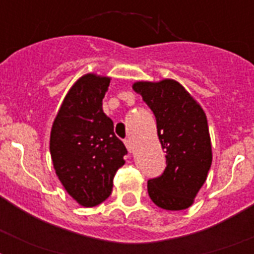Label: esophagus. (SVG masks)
I'll return each mask as SVG.
<instances>
[{"instance_id":"esophagus-1","label":"esophagus","mask_w":254,"mask_h":254,"mask_svg":"<svg viewBox=\"0 0 254 254\" xmlns=\"http://www.w3.org/2000/svg\"><path fill=\"white\" fill-rule=\"evenodd\" d=\"M124 143H125V146H127V151H129V153H133V150H134V146H133V142H131L130 139H125V141H124Z\"/></svg>"}]
</instances>
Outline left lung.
<instances>
[{
    "label": "left lung",
    "mask_w": 254,
    "mask_h": 254,
    "mask_svg": "<svg viewBox=\"0 0 254 254\" xmlns=\"http://www.w3.org/2000/svg\"><path fill=\"white\" fill-rule=\"evenodd\" d=\"M133 89L142 96L157 120V133L166 153L162 175L147 181L154 204L167 211L189 208L204 185L212 163V149L204 111L178 81H137Z\"/></svg>",
    "instance_id": "left-lung-1"
}]
</instances>
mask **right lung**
<instances>
[{
    "label": "right lung",
    "mask_w": 254,
    "mask_h": 254,
    "mask_svg": "<svg viewBox=\"0 0 254 254\" xmlns=\"http://www.w3.org/2000/svg\"><path fill=\"white\" fill-rule=\"evenodd\" d=\"M111 79L87 73L71 87L54 120L50 153L65 191L84 207H95L112 192L116 171L127 150L103 112Z\"/></svg>",
    "instance_id": "obj_1"
}]
</instances>
